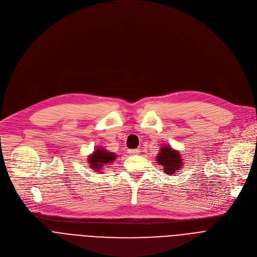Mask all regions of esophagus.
Instances as JSON below:
<instances>
[{
	"instance_id": "esophagus-1",
	"label": "esophagus",
	"mask_w": 257,
	"mask_h": 257,
	"mask_svg": "<svg viewBox=\"0 0 257 257\" xmlns=\"http://www.w3.org/2000/svg\"><path fill=\"white\" fill-rule=\"evenodd\" d=\"M140 152H139V150H129V154L130 155H137V154H139Z\"/></svg>"
}]
</instances>
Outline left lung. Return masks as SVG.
I'll return each instance as SVG.
<instances>
[{
  "label": "left lung",
  "mask_w": 257,
  "mask_h": 257,
  "mask_svg": "<svg viewBox=\"0 0 257 257\" xmlns=\"http://www.w3.org/2000/svg\"><path fill=\"white\" fill-rule=\"evenodd\" d=\"M164 145V144H163ZM158 164L164 168L167 175H174L183 167V160L178 151L171 148V145H164L157 156Z\"/></svg>",
  "instance_id": "left-lung-1"
}]
</instances>
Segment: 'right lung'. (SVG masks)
Instances as JSON below:
<instances>
[{
  "mask_svg": "<svg viewBox=\"0 0 257 257\" xmlns=\"http://www.w3.org/2000/svg\"><path fill=\"white\" fill-rule=\"evenodd\" d=\"M117 156L114 153H111L106 151L105 149H96L93 154H91L88 157V166L95 170V171H99L100 169L104 168V166L112 164L115 160H116Z\"/></svg>",
  "mask_w": 257,
  "mask_h": 257,
  "instance_id": "add662e5",
  "label": "right lung"
}]
</instances>
